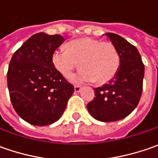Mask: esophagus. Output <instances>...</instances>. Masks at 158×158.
<instances>
[{"instance_id": "34e87169", "label": "esophagus", "mask_w": 158, "mask_h": 158, "mask_svg": "<svg viewBox=\"0 0 158 158\" xmlns=\"http://www.w3.org/2000/svg\"><path fill=\"white\" fill-rule=\"evenodd\" d=\"M81 89H82V87H81V86H78V85H76V86H75V92H80Z\"/></svg>"}]
</instances>
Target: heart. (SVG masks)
Listing matches in <instances>:
<instances>
[{"instance_id":"heart-1","label":"heart","mask_w":158,"mask_h":158,"mask_svg":"<svg viewBox=\"0 0 158 158\" xmlns=\"http://www.w3.org/2000/svg\"><path fill=\"white\" fill-rule=\"evenodd\" d=\"M65 51L56 50L52 54L54 69L69 78L78 67L82 69L74 77L75 82H94L104 84L116 76L120 57L116 47L110 42L92 38L72 40L65 46Z\"/></svg>"}]
</instances>
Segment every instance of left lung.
Listing matches in <instances>:
<instances>
[{"mask_svg":"<svg viewBox=\"0 0 158 158\" xmlns=\"http://www.w3.org/2000/svg\"><path fill=\"white\" fill-rule=\"evenodd\" d=\"M118 50L120 65L108 83L95 88V98L87 105L90 115L103 122L126 118L133 112L143 92L144 65L137 48L117 34H106Z\"/></svg>","mask_w":158,"mask_h":158,"instance_id":"8db88e82","label":"left lung"}]
</instances>
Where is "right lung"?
Here are the masks:
<instances>
[{
    "label": "right lung",
    "instance_id": "obj_1",
    "mask_svg": "<svg viewBox=\"0 0 158 158\" xmlns=\"http://www.w3.org/2000/svg\"><path fill=\"white\" fill-rule=\"evenodd\" d=\"M65 41L60 35H32L13 54L7 74L9 97L16 113L34 126L57 121L74 93L52 63V54Z\"/></svg>",
    "mask_w": 158,
    "mask_h": 158
}]
</instances>
